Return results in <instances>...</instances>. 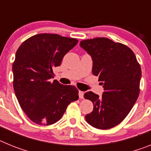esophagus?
Instances as JSON below:
<instances>
[{"mask_svg":"<svg viewBox=\"0 0 151 151\" xmlns=\"http://www.w3.org/2000/svg\"><path fill=\"white\" fill-rule=\"evenodd\" d=\"M78 97H79V98H81V99H83L84 92L82 91H78Z\"/></svg>","mask_w":151,"mask_h":151,"instance_id":"obj_1","label":"esophagus"}]
</instances>
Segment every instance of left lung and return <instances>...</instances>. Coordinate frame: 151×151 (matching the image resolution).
<instances>
[{"label":"left lung","mask_w":151,"mask_h":151,"mask_svg":"<svg viewBox=\"0 0 151 151\" xmlns=\"http://www.w3.org/2000/svg\"><path fill=\"white\" fill-rule=\"evenodd\" d=\"M80 46L91 57L92 73L99 77L104 90L101 97L92 91L84 94L94 104L85 119L96 129H111L127 116L138 99L140 64L129 47L107 38L83 40Z\"/></svg>","instance_id":"8db88e82"}]
</instances>
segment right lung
Segmentation results:
<instances>
[{"label":"right lung","instance_id":"add662e5","mask_svg":"<svg viewBox=\"0 0 151 151\" xmlns=\"http://www.w3.org/2000/svg\"><path fill=\"white\" fill-rule=\"evenodd\" d=\"M76 38L42 33L22 42L13 63V88L22 110L35 123L59 121L68 105L78 99V90L57 80L53 69L78 43Z\"/></svg>","mask_w":151,"mask_h":151}]
</instances>
